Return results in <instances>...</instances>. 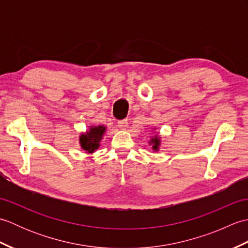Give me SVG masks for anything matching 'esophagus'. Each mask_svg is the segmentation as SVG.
Wrapping results in <instances>:
<instances>
[{
	"label": "esophagus",
	"mask_w": 248,
	"mask_h": 248,
	"mask_svg": "<svg viewBox=\"0 0 248 248\" xmlns=\"http://www.w3.org/2000/svg\"><path fill=\"white\" fill-rule=\"evenodd\" d=\"M118 127L121 130H125L128 127V120L127 119H124V120H119L118 121Z\"/></svg>",
	"instance_id": "obj_1"
}]
</instances>
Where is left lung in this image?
<instances>
[{
    "label": "left lung",
    "mask_w": 248,
    "mask_h": 248,
    "mask_svg": "<svg viewBox=\"0 0 248 248\" xmlns=\"http://www.w3.org/2000/svg\"><path fill=\"white\" fill-rule=\"evenodd\" d=\"M154 130H155V128H154ZM148 143L150 146H152V150H154L155 152H157L160 150V146H161V136L157 133L154 134L151 136V139Z\"/></svg>",
    "instance_id": "left-lung-1"
}]
</instances>
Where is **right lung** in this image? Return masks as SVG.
I'll return each instance as SVG.
<instances>
[{"instance_id":"add662e5","label":"right lung","mask_w":248,"mask_h":248,"mask_svg":"<svg viewBox=\"0 0 248 248\" xmlns=\"http://www.w3.org/2000/svg\"><path fill=\"white\" fill-rule=\"evenodd\" d=\"M105 131H107V127L103 124L91 125L89 129L86 130V132L81 133L78 136V143H80L81 148L88 155L96 152L100 147Z\"/></svg>"}]
</instances>
